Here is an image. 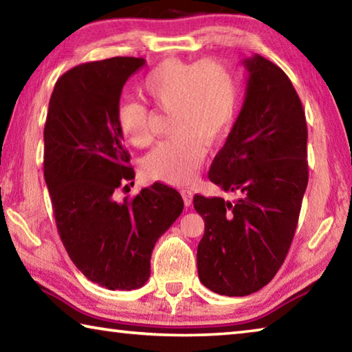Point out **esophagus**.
<instances>
[{
	"label": "esophagus",
	"mask_w": 352,
	"mask_h": 352,
	"mask_svg": "<svg viewBox=\"0 0 352 352\" xmlns=\"http://www.w3.org/2000/svg\"><path fill=\"white\" fill-rule=\"evenodd\" d=\"M182 197H183V201H184V206H190V204H192V192L188 189H183L182 190Z\"/></svg>",
	"instance_id": "esophagus-1"
}]
</instances>
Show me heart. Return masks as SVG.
Instances as JSON below:
<instances>
[{"label": "heart", "instance_id": "heart-1", "mask_svg": "<svg viewBox=\"0 0 352 352\" xmlns=\"http://www.w3.org/2000/svg\"><path fill=\"white\" fill-rule=\"evenodd\" d=\"M141 93L160 111L170 113L172 138L147 155L142 169L148 178L186 184L206 157L208 144L223 138L236 111V80L219 60L183 62L168 58L158 63L141 83ZM118 127L135 147L152 141V113L138 100L118 107Z\"/></svg>", "mask_w": 352, "mask_h": 352}]
</instances>
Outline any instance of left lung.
Here are the masks:
<instances>
[{"label":"left lung","instance_id":"obj_1","mask_svg":"<svg viewBox=\"0 0 352 352\" xmlns=\"http://www.w3.org/2000/svg\"><path fill=\"white\" fill-rule=\"evenodd\" d=\"M242 63L248 73L245 99L208 174L239 199L194 197L205 220L199 278L226 296L254 294L276 275L294 239L309 177L306 115L290 79L259 54Z\"/></svg>","mask_w":352,"mask_h":352}]
</instances>
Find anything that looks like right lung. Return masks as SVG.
<instances>
[{"mask_svg": "<svg viewBox=\"0 0 352 352\" xmlns=\"http://www.w3.org/2000/svg\"><path fill=\"white\" fill-rule=\"evenodd\" d=\"M144 58L83 63L56 82L45 124V182L57 231L83 276L109 290H133L151 276V256L183 211L174 188L153 183L115 199L133 180L116 113L124 83ZM127 186V184H126Z\"/></svg>", "mask_w": 352, "mask_h": 352, "instance_id": "add662e5", "label": "right lung"}]
</instances>
